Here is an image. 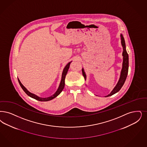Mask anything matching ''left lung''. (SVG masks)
Masks as SVG:
<instances>
[{"label":"left lung","instance_id":"8db88e82","mask_svg":"<svg viewBox=\"0 0 147 147\" xmlns=\"http://www.w3.org/2000/svg\"><path fill=\"white\" fill-rule=\"evenodd\" d=\"M121 44L123 47V68L121 71V75L119 79V80L117 82V85L114 88L112 92L110 94L107 95L106 97L111 96L113 94H115L118 92L122 86H123V84L126 80V79L127 78V76L128 74V70H129V55L126 50V45H125V41L123 38L122 34H121ZM82 75L84 76L85 79L86 80V74L84 71V69H82Z\"/></svg>","mask_w":147,"mask_h":147}]
</instances>
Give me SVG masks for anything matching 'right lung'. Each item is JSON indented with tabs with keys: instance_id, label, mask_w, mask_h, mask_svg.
Wrapping results in <instances>:
<instances>
[{
	"instance_id": "1",
	"label": "right lung",
	"mask_w": 147,
	"mask_h": 147,
	"mask_svg": "<svg viewBox=\"0 0 147 147\" xmlns=\"http://www.w3.org/2000/svg\"><path fill=\"white\" fill-rule=\"evenodd\" d=\"M71 63V62H69L67 65H66V66L65 67V68H64V69H63V73H62V79H61V82H60V84H59V88L57 89V91L55 92V94H54L52 95L51 96L49 97H47V98H41V97H39L35 95V94L30 93V92H29V91L26 89V88L24 86V85L21 84V82H20V80H19L18 79V82H19V84H20L21 87L23 89V90L25 92V93L27 94V95H28L30 97H32V98H34L35 100H39V101H43V102H44V101H49V100H50L53 99L54 98H55L56 97H57V96L62 91L63 89L64 88L65 85V76H66L67 73V71H68V69H69V65H70Z\"/></svg>"
}]
</instances>
